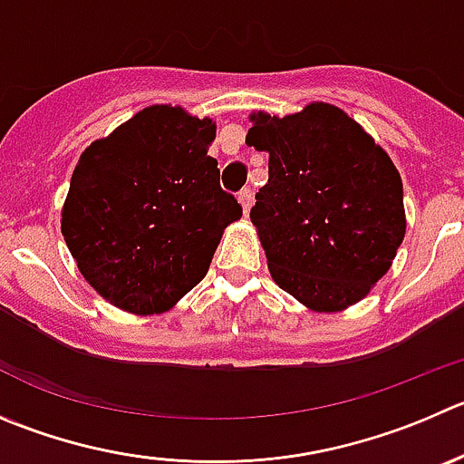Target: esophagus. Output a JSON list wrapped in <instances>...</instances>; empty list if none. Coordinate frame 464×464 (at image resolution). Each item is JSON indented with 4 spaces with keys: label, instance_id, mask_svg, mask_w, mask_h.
<instances>
[{
    "label": "esophagus",
    "instance_id": "obj_1",
    "mask_svg": "<svg viewBox=\"0 0 464 464\" xmlns=\"http://www.w3.org/2000/svg\"><path fill=\"white\" fill-rule=\"evenodd\" d=\"M237 198H239L241 207H244V214H248L250 207H253V191H250V188H241Z\"/></svg>",
    "mask_w": 464,
    "mask_h": 464
}]
</instances>
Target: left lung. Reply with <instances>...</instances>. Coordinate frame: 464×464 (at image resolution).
Returning <instances> with one entry per match:
<instances>
[{
  "mask_svg": "<svg viewBox=\"0 0 464 464\" xmlns=\"http://www.w3.org/2000/svg\"><path fill=\"white\" fill-rule=\"evenodd\" d=\"M250 121L246 143L268 152L250 220L273 280L310 310L353 305L390 271L405 237L399 170L333 104Z\"/></svg>",
  "mask_w": 464,
  "mask_h": 464,
  "instance_id": "left-lung-1",
  "label": "left lung"
}]
</instances>
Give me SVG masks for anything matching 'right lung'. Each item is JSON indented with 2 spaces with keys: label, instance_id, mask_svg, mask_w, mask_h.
I'll list each match as a JSON object with an SVG mask.
<instances>
[{
  "label": "right lung",
  "instance_id": "add662e5",
  "mask_svg": "<svg viewBox=\"0 0 464 464\" xmlns=\"http://www.w3.org/2000/svg\"><path fill=\"white\" fill-rule=\"evenodd\" d=\"M214 136L209 118L154 104L79 157L61 232L88 285L121 310H170L244 214L207 154Z\"/></svg>",
  "mask_w": 464,
  "mask_h": 464
}]
</instances>
